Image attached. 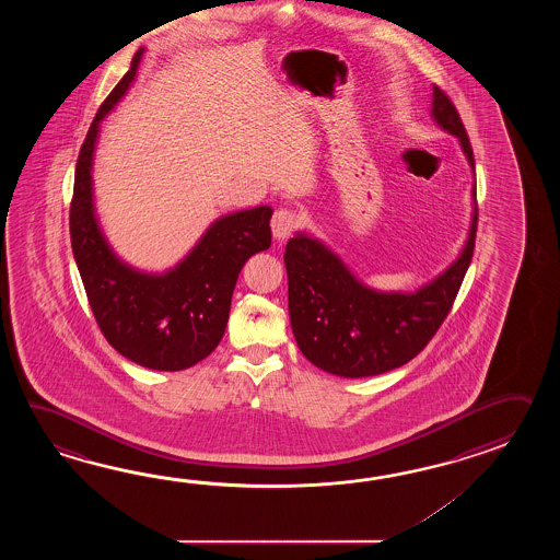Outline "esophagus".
I'll return each instance as SVG.
<instances>
[{"label":"esophagus","mask_w":560,"mask_h":560,"mask_svg":"<svg viewBox=\"0 0 560 560\" xmlns=\"http://www.w3.org/2000/svg\"><path fill=\"white\" fill-rule=\"evenodd\" d=\"M298 224H300V218H298L296 212L284 210V208L276 210L275 215H272V222H270L276 240L288 238L296 230Z\"/></svg>","instance_id":"34e87169"}]
</instances>
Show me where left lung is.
<instances>
[{"label":"left lung","mask_w":560,"mask_h":560,"mask_svg":"<svg viewBox=\"0 0 560 560\" xmlns=\"http://www.w3.org/2000/svg\"><path fill=\"white\" fill-rule=\"evenodd\" d=\"M432 119L458 138L475 174L465 126L448 95L432 85ZM476 184L465 246L451 266L415 292H384L364 284L324 242L296 232L285 244L288 310L298 348L314 366L342 378L376 376L410 362L429 345L453 308L472 260Z\"/></svg>","instance_id":"obj_1"}]
</instances>
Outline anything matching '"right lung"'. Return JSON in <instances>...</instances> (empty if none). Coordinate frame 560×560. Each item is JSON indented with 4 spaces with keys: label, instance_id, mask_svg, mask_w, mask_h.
Returning <instances> with one entry per match:
<instances>
[{
    "label": "right lung",
    "instance_id": "right-lung-1",
    "mask_svg": "<svg viewBox=\"0 0 560 560\" xmlns=\"http://www.w3.org/2000/svg\"><path fill=\"white\" fill-rule=\"evenodd\" d=\"M142 56L140 48L88 130L75 166L70 234L85 294L107 342L143 369L176 372L198 364L220 345L240 270L272 244V208L256 206L218 218L162 275L119 258L97 222L92 170L100 126L128 94Z\"/></svg>",
    "mask_w": 560,
    "mask_h": 560
}]
</instances>
